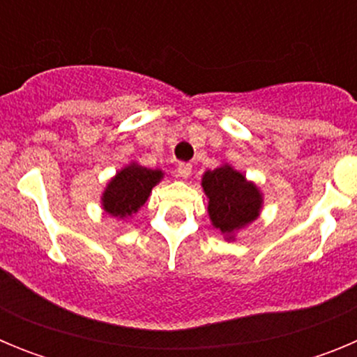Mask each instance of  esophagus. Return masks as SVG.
Segmentation results:
<instances>
[{
	"label": "esophagus",
	"instance_id": "esophagus-1",
	"mask_svg": "<svg viewBox=\"0 0 357 357\" xmlns=\"http://www.w3.org/2000/svg\"><path fill=\"white\" fill-rule=\"evenodd\" d=\"M191 169H193V166L188 162H184V164H178V169H176V172H178V176H181V178H189V175H191Z\"/></svg>",
	"mask_w": 357,
	"mask_h": 357
}]
</instances>
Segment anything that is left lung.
<instances>
[{
    "instance_id": "1",
    "label": "left lung",
    "mask_w": 357,
    "mask_h": 357,
    "mask_svg": "<svg viewBox=\"0 0 357 357\" xmlns=\"http://www.w3.org/2000/svg\"><path fill=\"white\" fill-rule=\"evenodd\" d=\"M202 188L209 198L207 213L211 222L227 239L234 238L236 230L247 227L259 216L263 193L229 164L204 173Z\"/></svg>"
}]
</instances>
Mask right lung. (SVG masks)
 <instances>
[{
    "instance_id": "obj_1",
    "label": "right lung",
    "mask_w": 357,
    "mask_h": 357,
    "mask_svg": "<svg viewBox=\"0 0 357 357\" xmlns=\"http://www.w3.org/2000/svg\"><path fill=\"white\" fill-rule=\"evenodd\" d=\"M164 173L130 162L110 178L102 195V207L110 216L125 220L135 214L151 193V188L160 182Z\"/></svg>"
}]
</instances>
